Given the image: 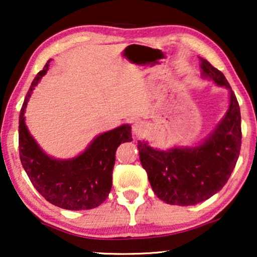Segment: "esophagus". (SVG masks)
Listing matches in <instances>:
<instances>
[{
  "label": "esophagus",
  "instance_id": "1",
  "mask_svg": "<svg viewBox=\"0 0 257 257\" xmlns=\"http://www.w3.org/2000/svg\"><path fill=\"white\" fill-rule=\"evenodd\" d=\"M132 131L137 137H142L147 131V125L144 121H136L132 126Z\"/></svg>",
  "mask_w": 257,
  "mask_h": 257
}]
</instances>
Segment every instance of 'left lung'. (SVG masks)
I'll use <instances>...</instances> for the list:
<instances>
[{"label":"left lung","instance_id":"1","mask_svg":"<svg viewBox=\"0 0 257 257\" xmlns=\"http://www.w3.org/2000/svg\"><path fill=\"white\" fill-rule=\"evenodd\" d=\"M200 61L205 78L229 90V107L213 133L199 146L167 151L138 142L140 163L153 192L170 205H196L219 192L229 179L241 150V113L235 93L220 70L206 59Z\"/></svg>","mask_w":257,"mask_h":257}]
</instances>
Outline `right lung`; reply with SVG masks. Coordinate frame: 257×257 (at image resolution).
Instances as JSON below:
<instances>
[{
	"label": "right lung",
	"instance_id": "1",
	"mask_svg": "<svg viewBox=\"0 0 257 257\" xmlns=\"http://www.w3.org/2000/svg\"><path fill=\"white\" fill-rule=\"evenodd\" d=\"M50 61L35 77L21 108V163L34 187L52 205L69 210L96 208L111 191L115 151L121 143L132 140L131 126L125 124L101 133L82 154L72 159L57 160L47 156L28 131L24 112L34 87L47 73Z\"/></svg>",
	"mask_w": 257,
	"mask_h": 257
}]
</instances>
